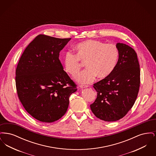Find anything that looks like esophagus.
<instances>
[{
	"label": "esophagus",
	"mask_w": 156,
	"mask_h": 156,
	"mask_svg": "<svg viewBox=\"0 0 156 156\" xmlns=\"http://www.w3.org/2000/svg\"><path fill=\"white\" fill-rule=\"evenodd\" d=\"M80 87L81 88H88V86H87V85H80Z\"/></svg>",
	"instance_id": "esophagus-1"
}]
</instances>
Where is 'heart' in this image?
<instances>
[{"label": "heart", "instance_id": "obj_1", "mask_svg": "<svg viewBox=\"0 0 156 156\" xmlns=\"http://www.w3.org/2000/svg\"><path fill=\"white\" fill-rule=\"evenodd\" d=\"M75 55L70 51L65 53L62 63L67 74L75 76L80 72L82 62L87 69L76 77L81 83H88L95 77L104 80L111 74L116 67L119 52L115 45L105 44L95 40L81 42L74 47Z\"/></svg>", "mask_w": 156, "mask_h": 156}]
</instances>
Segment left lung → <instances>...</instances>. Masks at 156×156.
<instances>
[{"mask_svg":"<svg viewBox=\"0 0 156 156\" xmlns=\"http://www.w3.org/2000/svg\"><path fill=\"white\" fill-rule=\"evenodd\" d=\"M119 59L108 78L94 84L97 98L90 105L98 118L114 122L123 118L132 108L137 97L140 71L137 55L127 45L118 43Z\"/></svg>","mask_w":156,"mask_h":156,"instance_id":"obj_1","label":"left lung"}]
</instances>
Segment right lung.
Wrapping results in <instances>:
<instances>
[{
	"instance_id": "obj_1",
	"label": "right lung",
	"mask_w": 156,
	"mask_h": 156,
	"mask_svg": "<svg viewBox=\"0 0 156 156\" xmlns=\"http://www.w3.org/2000/svg\"><path fill=\"white\" fill-rule=\"evenodd\" d=\"M70 40L40 34L26 47L17 66L19 98L26 111L40 122L60 119L67 112L70 95L77 90L59 59Z\"/></svg>"
}]
</instances>
